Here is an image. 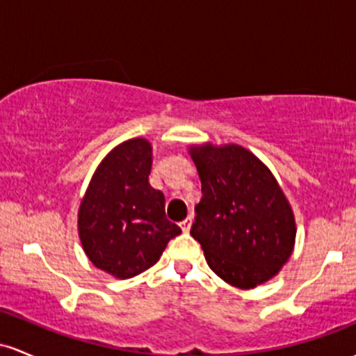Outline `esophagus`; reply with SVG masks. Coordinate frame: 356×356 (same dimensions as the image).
I'll return each mask as SVG.
<instances>
[{
	"label": "esophagus",
	"mask_w": 356,
	"mask_h": 356,
	"mask_svg": "<svg viewBox=\"0 0 356 356\" xmlns=\"http://www.w3.org/2000/svg\"><path fill=\"white\" fill-rule=\"evenodd\" d=\"M191 222H193V215H188V217H186L185 220L179 223V225H181V230H183V232H190Z\"/></svg>",
	"instance_id": "34e87169"
}]
</instances>
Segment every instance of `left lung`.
Segmentation results:
<instances>
[{
	"label": "left lung",
	"mask_w": 356,
	"mask_h": 356,
	"mask_svg": "<svg viewBox=\"0 0 356 356\" xmlns=\"http://www.w3.org/2000/svg\"><path fill=\"white\" fill-rule=\"evenodd\" d=\"M202 181L191 237L210 269L229 284L252 289L286 264L296 222L270 170L238 145L190 146Z\"/></svg>",
	"instance_id": "8db88e82"
}]
</instances>
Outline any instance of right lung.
<instances>
[{
	"instance_id": "1",
	"label": "right lung",
	"mask_w": 356,
	"mask_h": 356,
	"mask_svg": "<svg viewBox=\"0 0 356 356\" xmlns=\"http://www.w3.org/2000/svg\"><path fill=\"white\" fill-rule=\"evenodd\" d=\"M153 147L145 138L115 146L92 177L79 207V237L89 261L118 279L154 266L181 234L165 213V195L149 185Z\"/></svg>"
}]
</instances>
